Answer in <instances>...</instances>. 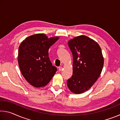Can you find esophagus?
<instances>
[{
	"label": "esophagus",
	"instance_id": "34e87169",
	"mask_svg": "<svg viewBox=\"0 0 120 120\" xmlns=\"http://www.w3.org/2000/svg\"><path fill=\"white\" fill-rule=\"evenodd\" d=\"M62 69V67H59V70L60 71H61Z\"/></svg>",
	"mask_w": 120,
	"mask_h": 120
}]
</instances>
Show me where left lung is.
I'll list each match as a JSON object with an SVG mask.
<instances>
[{
  "label": "left lung",
  "mask_w": 120,
  "mask_h": 120,
  "mask_svg": "<svg viewBox=\"0 0 120 120\" xmlns=\"http://www.w3.org/2000/svg\"><path fill=\"white\" fill-rule=\"evenodd\" d=\"M68 46L73 56V72L67 86L72 93L80 94L96 82L102 70L104 59L98 43L86 36L70 40Z\"/></svg>",
  "instance_id": "left-lung-1"
}]
</instances>
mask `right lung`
<instances>
[{"label": "right lung", "mask_w": 120, "mask_h": 120, "mask_svg": "<svg viewBox=\"0 0 120 120\" xmlns=\"http://www.w3.org/2000/svg\"><path fill=\"white\" fill-rule=\"evenodd\" d=\"M59 39L48 38L45 34L30 36L20 44L18 62L21 71L27 82L35 87L46 86L57 68L49 57V49Z\"/></svg>", "instance_id": "obj_1"}]
</instances>
